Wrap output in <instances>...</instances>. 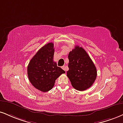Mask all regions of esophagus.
Wrapping results in <instances>:
<instances>
[{
	"mask_svg": "<svg viewBox=\"0 0 123 123\" xmlns=\"http://www.w3.org/2000/svg\"><path fill=\"white\" fill-rule=\"evenodd\" d=\"M62 69H63V70H64L65 71V72H66V68H65V66H62Z\"/></svg>",
	"mask_w": 123,
	"mask_h": 123,
	"instance_id": "obj_1",
	"label": "esophagus"
}]
</instances>
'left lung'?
<instances>
[{
	"label": "left lung",
	"instance_id": "obj_1",
	"mask_svg": "<svg viewBox=\"0 0 123 123\" xmlns=\"http://www.w3.org/2000/svg\"><path fill=\"white\" fill-rule=\"evenodd\" d=\"M67 76L74 88L83 91L89 88L97 77V69L82 47L76 46L69 55Z\"/></svg>",
	"mask_w": 123,
	"mask_h": 123
}]
</instances>
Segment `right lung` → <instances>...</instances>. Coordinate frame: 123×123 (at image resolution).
I'll return each instance as SVG.
<instances>
[{
    "mask_svg": "<svg viewBox=\"0 0 123 123\" xmlns=\"http://www.w3.org/2000/svg\"><path fill=\"white\" fill-rule=\"evenodd\" d=\"M54 54V44L48 43L38 50L28 65L29 81L35 88L43 92L51 90L57 78L65 73L53 61Z\"/></svg>",
    "mask_w": 123,
    "mask_h": 123,
    "instance_id": "add662e5",
    "label": "right lung"
}]
</instances>
